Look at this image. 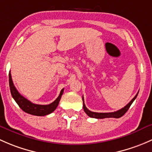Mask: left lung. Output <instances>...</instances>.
Here are the masks:
<instances>
[{
    "label": "left lung",
    "instance_id": "obj_1",
    "mask_svg": "<svg viewBox=\"0 0 152 152\" xmlns=\"http://www.w3.org/2000/svg\"><path fill=\"white\" fill-rule=\"evenodd\" d=\"M138 94V92H137ZM137 94L134 96V97L126 104L125 107H124L123 108L120 109L119 110H117L115 112H112V113H96V112H92V111L89 110L86 107L85 104H84V99L83 96V110L86 112V113L88 115L89 117H91V118H118L120 117H121L122 115H124L126 113V112L129 110V107H130L131 104H132V102H134V100L136 99L137 96Z\"/></svg>",
    "mask_w": 152,
    "mask_h": 152
}]
</instances>
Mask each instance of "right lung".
Returning a JSON list of instances; mask_svg holds the SVG:
<instances>
[{
	"instance_id": "add662e5",
	"label": "right lung",
	"mask_w": 152,
	"mask_h": 152,
	"mask_svg": "<svg viewBox=\"0 0 152 152\" xmlns=\"http://www.w3.org/2000/svg\"><path fill=\"white\" fill-rule=\"evenodd\" d=\"M9 87H10L11 94H12V97L15 100L19 107L22 109L24 112L27 113L31 114V115H38V116H44V115H48V114L51 113L53 111L56 109V107L58 105V103L60 102L62 94L64 93V88L61 91L60 94L58 96V98L55 100L54 102L49 104H34L29 100L22 96L18 91L17 90L16 88L14 86L13 81L12 79V75L11 73L9 72Z\"/></svg>"
}]
</instances>
